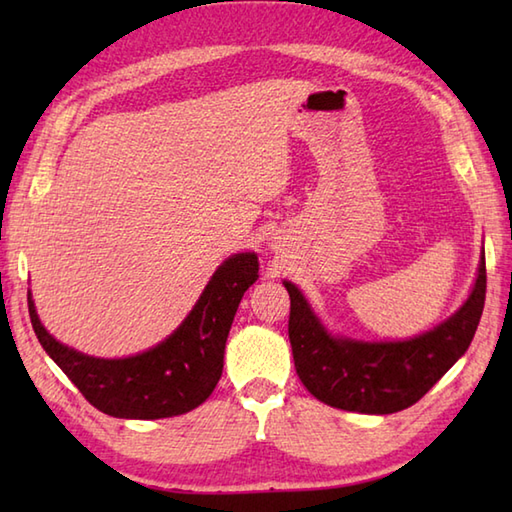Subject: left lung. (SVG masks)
I'll return each mask as SVG.
<instances>
[{
  "mask_svg": "<svg viewBox=\"0 0 512 512\" xmlns=\"http://www.w3.org/2000/svg\"><path fill=\"white\" fill-rule=\"evenodd\" d=\"M290 295L288 336L295 369L310 394L325 405L374 413L411 407L464 356L486 299L484 250L469 297L436 328L405 341H363L332 334L303 292L284 279Z\"/></svg>",
  "mask_w": 512,
  "mask_h": 512,
  "instance_id": "left-lung-1",
  "label": "left lung"
}]
</instances>
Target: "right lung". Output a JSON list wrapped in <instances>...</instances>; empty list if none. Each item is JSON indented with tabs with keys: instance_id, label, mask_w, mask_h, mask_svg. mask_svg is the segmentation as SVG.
<instances>
[{
	"instance_id": "1",
	"label": "right lung",
	"mask_w": 512,
	"mask_h": 512,
	"mask_svg": "<svg viewBox=\"0 0 512 512\" xmlns=\"http://www.w3.org/2000/svg\"><path fill=\"white\" fill-rule=\"evenodd\" d=\"M255 253H235L217 266L191 312L165 341L125 358L83 354L43 328L28 292L37 339L63 374L99 411L125 420H158L187 413L213 394L239 301L255 284Z\"/></svg>"
}]
</instances>
